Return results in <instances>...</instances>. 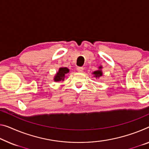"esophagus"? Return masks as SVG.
<instances>
[{"instance_id":"34e87169","label":"esophagus","mask_w":149,"mask_h":149,"mask_svg":"<svg viewBox=\"0 0 149 149\" xmlns=\"http://www.w3.org/2000/svg\"><path fill=\"white\" fill-rule=\"evenodd\" d=\"M83 70H84L83 67H78L77 68V70L79 72H83Z\"/></svg>"}]
</instances>
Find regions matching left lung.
<instances>
[{"label": "left lung", "mask_w": 149, "mask_h": 149, "mask_svg": "<svg viewBox=\"0 0 149 149\" xmlns=\"http://www.w3.org/2000/svg\"><path fill=\"white\" fill-rule=\"evenodd\" d=\"M98 69L95 70V71H94L92 74H94V77L97 78V79H98V78L101 77L103 76V73H102V66H99V67H98Z\"/></svg>", "instance_id": "left-lung-1"}]
</instances>
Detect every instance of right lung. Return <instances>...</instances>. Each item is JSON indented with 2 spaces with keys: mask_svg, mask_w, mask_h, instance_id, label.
Returning <instances> with one entry per match:
<instances>
[{
  "mask_svg": "<svg viewBox=\"0 0 149 149\" xmlns=\"http://www.w3.org/2000/svg\"><path fill=\"white\" fill-rule=\"evenodd\" d=\"M70 70L67 67H61L59 68L58 71L57 72L54 77V81L59 82L63 81L66 77V74L69 72Z\"/></svg>",
  "mask_w": 149,
  "mask_h": 149,
  "instance_id": "right-lung-1",
  "label": "right lung"
}]
</instances>
